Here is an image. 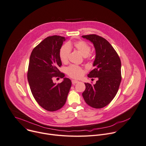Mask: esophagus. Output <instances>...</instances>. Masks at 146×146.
I'll return each instance as SVG.
<instances>
[{
  "mask_svg": "<svg viewBox=\"0 0 146 146\" xmlns=\"http://www.w3.org/2000/svg\"><path fill=\"white\" fill-rule=\"evenodd\" d=\"M79 82L78 81V80H72V84H73V85H75V84H77V83H78Z\"/></svg>",
  "mask_w": 146,
  "mask_h": 146,
  "instance_id": "obj_1",
  "label": "esophagus"
}]
</instances>
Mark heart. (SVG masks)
<instances>
[{"mask_svg": "<svg viewBox=\"0 0 146 146\" xmlns=\"http://www.w3.org/2000/svg\"><path fill=\"white\" fill-rule=\"evenodd\" d=\"M74 47L85 58H90L92 54L90 52V46L84 40H78L74 43H68L63 45L59 51V57L61 62L66 63L68 61V57L71 52V48ZM85 70L82 67L76 65H71L67 69V72L69 76L74 79H79L84 74Z\"/></svg>", "mask_w": 146, "mask_h": 146, "instance_id": "1", "label": "heart"}]
</instances>
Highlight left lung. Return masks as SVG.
I'll use <instances>...</instances> for the list:
<instances>
[{
	"mask_svg": "<svg viewBox=\"0 0 146 146\" xmlns=\"http://www.w3.org/2000/svg\"><path fill=\"white\" fill-rule=\"evenodd\" d=\"M82 37L91 41L96 50L95 68L88 76L98 78L94 85L85 83L86 89L82 96L89 106L102 108L110 103L119 89L122 79L121 60L114 47L103 37L96 34Z\"/></svg>",
	"mask_w": 146,
	"mask_h": 146,
	"instance_id": "left-lung-1",
	"label": "left lung"
}]
</instances>
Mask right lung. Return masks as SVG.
Listing matches in <instances>:
<instances>
[{"label":"right lung","mask_w":146,"mask_h":146,"mask_svg":"<svg viewBox=\"0 0 146 146\" xmlns=\"http://www.w3.org/2000/svg\"><path fill=\"white\" fill-rule=\"evenodd\" d=\"M64 37L57 35L48 36L32 51L27 72L29 85L38 104L48 111H55L62 108L67 100L71 86V80L64 78L58 68L61 66L59 51ZM64 78L56 85L54 78Z\"/></svg>","instance_id":"right-lung-1"}]
</instances>
